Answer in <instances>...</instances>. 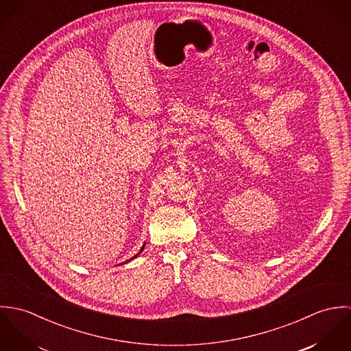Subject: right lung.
<instances>
[{
	"label": "right lung",
	"instance_id": "add662e5",
	"mask_svg": "<svg viewBox=\"0 0 351 351\" xmlns=\"http://www.w3.org/2000/svg\"><path fill=\"white\" fill-rule=\"evenodd\" d=\"M143 249H145V245H143V247H142V249H141V251H139V252H138V254H136V255H134V256H132V258H131V259H128V261H125V262H130V261H132V259H134V258H136V256H138V255H139V254H141V252H142V251H143Z\"/></svg>",
	"mask_w": 351,
	"mask_h": 351
}]
</instances>
